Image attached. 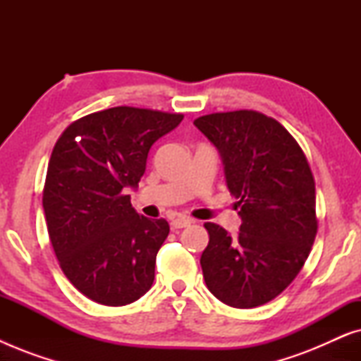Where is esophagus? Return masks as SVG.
Wrapping results in <instances>:
<instances>
[{
	"label": "esophagus",
	"mask_w": 361,
	"mask_h": 361,
	"mask_svg": "<svg viewBox=\"0 0 361 361\" xmlns=\"http://www.w3.org/2000/svg\"><path fill=\"white\" fill-rule=\"evenodd\" d=\"M192 224L190 219H187V216H176L174 220L171 221V226L172 228H185V226H189Z\"/></svg>",
	"instance_id": "esophagus-1"
}]
</instances>
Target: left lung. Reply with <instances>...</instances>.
<instances>
[{"instance_id": "obj_1", "label": "left lung", "mask_w": 361, "mask_h": 361, "mask_svg": "<svg viewBox=\"0 0 361 361\" xmlns=\"http://www.w3.org/2000/svg\"><path fill=\"white\" fill-rule=\"evenodd\" d=\"M194 125L219 149L241 219L236 236L205 224L210 236L200 256L205 284L226 305L258 307L293 283L312 248L314 176L298 141L263 113H212Z\"/></svg>"}]
</instances>
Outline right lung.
<instances>
[{
	"mask_svg": "<svg viewBox=\"0 0 361 361\" xmlns=\"http://www.w3.org/2000/svg\"><path fill=\"white\" fill-rule=\"evenodd\" d=\"M184 120L179 113L115 106L73 121L47 167L42 207L67 279L98 304L126 305L151 289L164 219L133 209L151 146Z\"/></svg>",
	"mask_w": 361,
	"mask_h": 361,
	"instance_id": "obj_1",
	"label": "right lung"
}]
</instances>
